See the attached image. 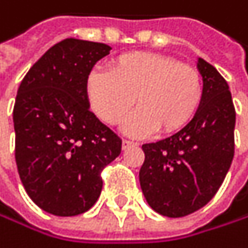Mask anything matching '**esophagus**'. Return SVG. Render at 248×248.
Listing matches in <instances>:
<instances>
[{
  "mask_svg": "<svg viewBox=\"0 0 248 248\" xmlns=\"http://www.w3.org/2000/svg\"><path fill=\"white\" fill-rule=\"evenodd\" d=\"M135 145H138V142H135V141H129V140H123L122 141V148L123 150H128V148L135 147Z\"/></svg>",
  "mask_w": 248,
  "mask_h": 248,
  "instance_id": "1",
  "label": "esophagus"
}]
</instances>
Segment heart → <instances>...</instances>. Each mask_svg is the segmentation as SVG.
<instances>
[{
	"label": "heart",
	"mask_w": 248,
	"mask_h": 248,
	"mask_svg": "<svg viewBox=\"0 0 248 248\" xmlns=\"http://www.w3.org/2000/svg\"><path fill=\"white\" fill-rule=\"evenodd\" d=\"M203 93L196 68L151 52L123 53L110 62L108 72L93 69L85 81L91 108L108 125L125 117L134 101L140 106L123 125L132 137L182 129L198 113Z\"/></svg>",
	"instance_id": "obj_1"
}]
</instances>
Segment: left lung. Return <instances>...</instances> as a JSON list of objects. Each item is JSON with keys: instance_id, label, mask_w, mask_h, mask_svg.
I'll return each mask as SVG.
<instances>
[{"instance_id": "obj_1", "label": "left lung", "mask_w": 248, "mask_h": 248, "mask_svg": "<svg viewBox=\"0 0 248 248\" xmlns=\"http://www.w3.org/2000/svg\"><path fill=\"white\" fill-rule=\"evenodd\" d=\"M203 100L187 125L174 135L144 144L140 183L148 205L169 218L203 208L221 187L234 158L235 108L224 77L198 59Z\"/></svg>"}]
</instances>
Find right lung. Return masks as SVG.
<instances>
[{
  "instance_id": "1",
  "label": "right lung",
  "mask_w": 248,
  "mask_h": 248,
  "mask_svg": "<svg viewBox=\"0 0 248 248\" xmlns=\"http://www.w3.org/2000/svg\"><path fill=\"white\" fill-rule=\"evenodd\" d=\"M97 42L65 39L23 78L13 110L16 163L30 199L56 217L88 211L103 187L101 171L122 140L90 110L85 81L110 53Z\"/></svg>"
}]
</instances>
